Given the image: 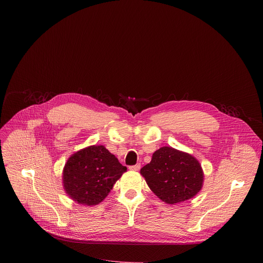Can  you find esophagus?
Wrapping results in <instances>:
<instances>
[{
    "label": "esophagus",
    "mask_w": 263,
    "mask_h": 263,
    "mask_svg": "<svg viewBox=\"0 0 263 263\" xmlns=\"http://www.w3.org/2000/svg\"><path fill=\"white\" fill-rule=\"evenodd\" d=\"M129 168H130L131 171H139V168H140V164H139V163H137V164H135V165H131Z\"/></svg>",
    "instance_id": "1"
}]
</instances>
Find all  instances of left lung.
Here are the masks:
<instances>
[{
    "instance_id": "left-lung-1",
    "label": "left lung",
    "mask_w": 263,
    "mask_h": 263,
    "mask_svg": "<svg viewBox=\"0 0 263 263\" xmlns=\"http://www.w3.org/2000/svg\"><path fill=\"white\" fill-rule=\"evenodd\" d=\"M146 184L161 201L175 205L194 198L201 190L204 174L191 154L172 146H162L140 170Z\"/></svg>"
}]
</instances>
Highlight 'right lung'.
Returning a JSON list of instances; mask_svg holds the SVG:
<instances>
[{
    "label": "right lung",
    "instance_id": "add662e5",
    "mask_svg": "<svg viewBox=\"0 0 263 263\" xmlns=\"http://www.w3.org/2000/svg\"><path fill=\"white\" fill-rule=\"evenodd\" d=\"M127 171L104 145H90L72 154L63 168V187L78 204L101 203Z\"/></svg>",
    "mask_w": 263,
    "mask_h": 263
}]
</instances>
